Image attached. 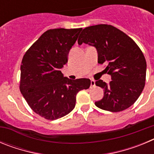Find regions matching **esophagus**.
Wrapping results in <instances>:
<instances>
[{
    "instance_id": "esophagus-1",
    "label": "esophagus",
    "mask_w": 154,
    "mask_h": 154,
    "mask_svg": "<svg viewBox=\"0 0 154 154\" xmlns=\"http://www.w3.org/2000/svg\"><path fill=\"white\" fill-rule=\"evenodd\" d=\"M95 85H96V82L94 81V80H91V88H92V87H94Z\"/></svg>"
}]
</instances>
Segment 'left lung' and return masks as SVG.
<instances>
[{"label":"left lung","mask_w":154,"mask_h":154,"mask_svg":"<svg viewBox=\"0 0 154 154\" xmlns=\"http://www.w3.org/2000/svg\"><path fill=\"white\" fill-rule=\"evenodd\" d=\"M78 43L96 48L98 63L106 64L104 71L111 75L109 84L101 79L96 82L104 89L103 99L95 103L96 106L113 112L131 106L146 81V59L136 42L112 25L97 24L84 28Z\"/></svg>","instance_id":"left-lung-1"}]
</instances>
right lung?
<instances>
[{"mask_svg":"<svg viewBox=\"0 0 154 154\" xmlns=\"http://www.w3.org/2000/svg\"><path fill=\"white\" fill-rule=\"evenodd\" d=\"M82 28H55L42 34L25 52L21 65L20 90L35 113L48 120L75 108L76 95L89 89V79L71 80L61 72Z\"/></svg>","mask_w":154,"mask_h":154,"instance_id":"right-lung-1","label":"right lung"}]
</instances>
